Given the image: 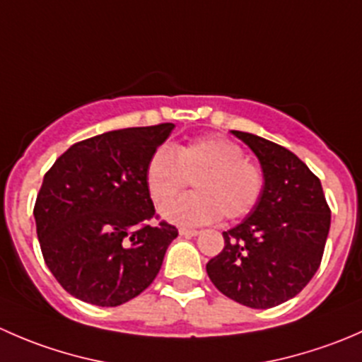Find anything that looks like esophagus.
<instances>
[{
    "label": "esophagus",
    "mask_w": 362,
    "mask_h": 362,
    "mask_svg": "<svg viewBox=\"0 0 362 362\" xmlns=\"http://www.w3.org/2000/svg\"><path fill=\"white\" fill-rule=\"evenodd\" d=\"M180 235H182V236H198V235H199V231H198V229L180 228Z\"/></svg>",
    "instance_id": "1"
}]
</instances>
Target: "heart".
Returning <instances> with one entry per match:
<instances>
[{
	"instance_id": "obj_1",
	"label": "heart",
	"mask_w": 362,
	"mask_h": 362,
	"mask_svg": "<svg viewBox=\"0 0 362 362\" xmlns=\"http://www.w3.org/2000/svg\"><path fill=\"white\" fill-rule=\"evenodd\" d=\"M192 180L196 192L163 210L164 218L182 226H202L218 217L242 218L262 196L264 175L245 152L224 136H206L177 148L160 147L145 170L148 194L158 206L170 203Z\"/></svg>"
}]
</instances>
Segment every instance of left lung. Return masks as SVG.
<instances>
[{
	"label": "left lung",
	"instance_id": "left-lung-1",
	"mask_svg": "<svg viewBox=\"0 0 362 362\" xmlns=\"http://www.w3.org/2000/svg\"><path fill=\"white\" fill-rule=\"evenodd\" d=\"M257 156L264 189L242 224L222 233L224 249L206 264L222 294L250 308H272L303 291L322 261L331 226L322 185L282 145L231 131Z\"/></svg>",
	"mask_w": 362,
	"mask_h": 362
}]
</instances>
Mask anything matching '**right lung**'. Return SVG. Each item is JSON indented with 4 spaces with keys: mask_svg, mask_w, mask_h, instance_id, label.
<instances>
[{
    "mask_svg": "<svg viewBox=\"0 0 362 362\" xmlns=\"http://www.w3.org/2000/svg\"><path fill=\"white\" fill-rule=\"evenodd\" d=\"M175 124L108 131L71 145L43 177L36 235L43 259L66 293L119 306L158 276L178 229L151 226L156 208L145 170Z\"/></svg>",
    "mask_w": 362,
    "mask_h": 362,
    "instance_id": "add662e5",
    "label": "right lung"
}]
</instances>
